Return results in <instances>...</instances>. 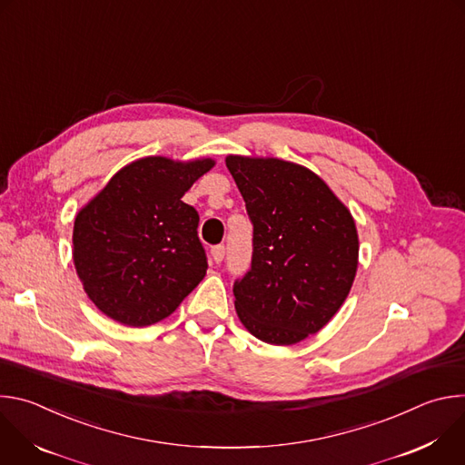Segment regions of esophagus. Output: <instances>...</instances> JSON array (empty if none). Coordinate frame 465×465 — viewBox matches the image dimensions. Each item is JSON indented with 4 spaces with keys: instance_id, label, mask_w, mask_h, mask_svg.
<instances>
[{
    "instance_id": "esophagus-1",
    "label": "esophagus",
    "mask_w": 465,
    "mask_h": 465,
    "mask_svg": "<svg viewBox=\"0 0 465 465\" xmlns=\"http://www.w3.org/2000/svg\"><path fill=\"white\" fill-rule=\"evenodd\" d=\"M224 253H226V248H224L223 244H219V246H213V248H212V257H213V261H215L217 264L224 259Z\"/></svg>"
}]
</instances>
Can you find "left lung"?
I'll list each match as a JSON object with an SVG mask.
<instances>
[{
  "mask_svg": "<svg viewBox=\"0 0 465 465\" xmlns=\"http://www.w3.org/2000/svg\"><path fill=\"white\" fill-rule=\"evenodd\" d=\"M253 224L250 272L235 282V311L272 346L305 341L346 302L359 264L351 212L311 169L262 156H226Z\"/></svg>",
  "mask_w": 465,
  "mask_h": 465,
  "instance_id": "1",
  "label": "left lung"
}]
</instances>
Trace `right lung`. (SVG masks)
Wrapping results in <instances>:
<instances>
[{"instance_id": "right-lung-1", "label": "right lung", "mask_w": 465, "mask_h": 465, "mask_svg": "<svg viewBox=\"0 0 465 465\" xmlns=\"http://www.w3.org/2000/svg\"><path fill=\"white\" fill-rule=\"evenodd\" d=\"M213 158L145 156L119 169L79 210L74 262L108 318L147 327L173 314L208 271L198 213L182 196Z\"/></svg>"}]
</instances>
